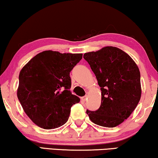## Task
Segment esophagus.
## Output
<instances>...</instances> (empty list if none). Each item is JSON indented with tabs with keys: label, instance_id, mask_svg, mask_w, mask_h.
<instances>
[{
	"label": "esophagus",
	"instance_id": "1",
	"mask_svg": "<svg viewBox=\"0 0 158 158\" xmlns=\"http://www.w3.org/2000/svg\"><path fill=\"white\" fill-rule=\"evenodd\" d=\"M81 101L82 102H86V99H87V97H86V96H84V97H81Z\"/></svg>",
	"mask_w": 158,
	"mask_h": 158
}]
</instances>
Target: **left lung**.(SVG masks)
Returning <instances> with one entry per match:
<instances>
[{"mask_svg":"<svg viewBox=\"0 0 158 158\" xmlns=\"http://www.w3.org/2000/svg\"><path fill=\"white\" fill-rule=\"evenodd\" d=\"M84 59L94 73L102 91L100 107L86 110L97 125L114 127L127 119L141 97L140 72L129 55L117 47L106 46L85 53Z\"/></svg>","mask_w":158,"mask_h":158,"instance_id":"8db88e82","label":"left lung"}]
</instances>
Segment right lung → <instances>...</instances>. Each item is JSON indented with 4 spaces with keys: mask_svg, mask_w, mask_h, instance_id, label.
<instances>
[{
    "mask_svg": "<svg viewBox=\"0 0 158 158\" xmlns=\"http://www.w3.org/2000/svg\"><path fill=\"white\" fill-rule=\"evenodd\" d=\"M82 54L44 51L32 58L19 74L18 99L34 124L44 129L59 127L67 122L73 104L69 74Z\"/></svg>",
    "mask_w": 158,
    "mask_h": 158,
    "instance_id": "right-lung-1",
    "label": "right lung"
}]
</instances>
